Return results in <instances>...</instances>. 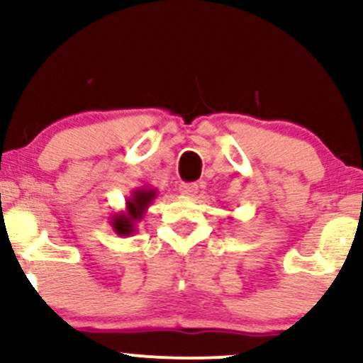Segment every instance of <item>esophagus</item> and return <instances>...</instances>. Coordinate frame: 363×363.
<instances>
[{"label": "esophagus", "mask_w": 363, "mask_h": 363, "mask_svg": "<svg viewBox=\"0 0 363 363\" xmlns=\"http://www.w3.org/2000/svg\"><path fill=\"white\" fill-rule=\"evenodd\" d=\"M179 193L182 196H194L198 193V184H196V182H182V184L179 186Z\"/></svg>", "instance_id": "obj_1"}]
</instances>
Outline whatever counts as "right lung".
<instances>
[{
    "label": "right lung",
    "instance_id": "obj_1",
    "mask_svg": "<svg viewBox=\"0 0 363 363\" xmlns=\"http://www.w3.org/2000/svg\"><path fill=\"white\" fill-rule=\"evenodd\" d=\"M158 191L155 187L141 186L133 189L129 198H126V208L111 216V227L121 237H129L136 234L138 223L145 218L147 210L157 198Z\"/></svg>",
    "mask_w": 363,
    "mask_h": 363
}]
</instances>
